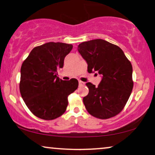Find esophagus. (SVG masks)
Segmentation results:
<instances>
[{
  "label": "esophagus",
  "mask_w": 155,
  "mask_h": 155,
  "mask_svg": "<svg viewBox=\"0 0 155 155\" xmlns=\"http://www.w3.org/2000/svg\"><path fill=\"white\" fill-rule=\"evenodd\" d=\"M78 85H79V86H83L85 85V83L83 82V81H78Z\"/></svg>",
  "instance_id": "34e87169"
}]
</instances>
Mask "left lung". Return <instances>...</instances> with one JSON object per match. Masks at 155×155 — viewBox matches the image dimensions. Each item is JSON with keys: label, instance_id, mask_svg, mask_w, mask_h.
<instances>
[{"label": "left lung", "instance_id": "8db88e82", "mask_svg": "<svg viewBox=\"0 0 155 155\" xmlns=\"http://www.w3.org/2000/svg\"><path fill=\"white\" fill-rule=\"evenodd\" d=\"M78 51L87 62V72H98L102 77L98 87L86 83L89 93L83 101L87 111L100 119L118 114L133 87L130 62L120 47L102 39L81 43Z\"/></svg>", "mask_w": 155, "mask_h": 155}]
</instances>
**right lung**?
<instances>
[{"instance_id":"obj_1","label":"right lung","mask_w":155,"mask_h":155,"mask_svg":"<svg viewBox=\"0 0 155 155\" xmlns=\"http://www.w3.org/2000/svg\"><path fill=\"white\" fill-rule=\"evenodd\" d=\"M72 47L61 42L46 43L35 47L22 65L21 96L28 109L41 119L61 116L66 110L68 96L78 87L76 78L63 81L57 77Z\"/></svg>"}]
</instances>
